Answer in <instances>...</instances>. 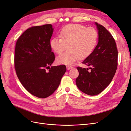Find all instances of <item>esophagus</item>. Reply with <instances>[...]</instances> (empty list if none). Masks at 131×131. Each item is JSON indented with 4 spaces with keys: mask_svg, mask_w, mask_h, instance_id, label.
<instances>
[{
    "mask_svg": "<svg viewBox=\"0 0 131 131\" xmlns=\"http://www.w3.org/2000/svg\"><path fill=\"white\" fill-rule=\"evenodd\" d=\"M66 68H67V69H68V70H69V69L72 68V66H66Z\"/></svg>",
    "mask_w": 131,
    "mask_h": 131,
    "instance_id": "34e87169",
    "label": "esophagus"
}]
</instances>
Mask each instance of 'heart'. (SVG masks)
Segmentation results:
<instances>
[{"label":"heart","instance_id":"obj_1","mask_svg":"<svg viewBox=\"0 0 131 131\" xmlns=\"http://www.w3.org/2000/svg\"><path fill=\"white\" fill-rule=\"evenodd\" d=\"M59 38H53L50 41L51 49L57 54L61 53L68 46L69 52L58 56V64L70 66L80 57L89 56L93 52L98 41V34L93 28H88L79 24L64 26L59 33Z\"/></svg>","mask_w":131,"mask_h":131}]
</instances>
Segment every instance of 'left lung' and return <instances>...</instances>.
<instances>
[{
    "mask_svg": "<svg viewBox=\"0 0 131 131\" xmlns=\"http://www.w3.org/2000/svg\"><path fill=\"white\" fill-rule=\"evenodd\" d=\"M98 34L97 46L82 62L88 68L77 67L79 75L76 79L78 89L90 96L102 92L113 79L117 66L118 52L116 42L108 30L95 22Z\"/></svg>",
    "mask_w": 131,
    "mask_h": 131,
    "instance_id": "1",
    "label": "left lung"
}]
</instances>
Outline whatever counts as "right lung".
Listing matches in <instances>:
<instances>
[{
    "label": "right lung",
    "instance_id": "1",
    "mask_svg": "<svg viewBox=\"0 0 131 131\" xmlns=\"http://www.w3.org/2000/svg\"><path fill=\"white\" fill-rule=\"evenodd\" d=\"M53 31L51 25L31 27L16 43L14 63L23 87L38 98L50 96L57 90L66 72L65 65L50 66L55 57L50 45ZM49 70L47 72L46 69Z\"/></svg>",
    "mask_w": 131,
    "mask_h": 131
}]
</instances>
